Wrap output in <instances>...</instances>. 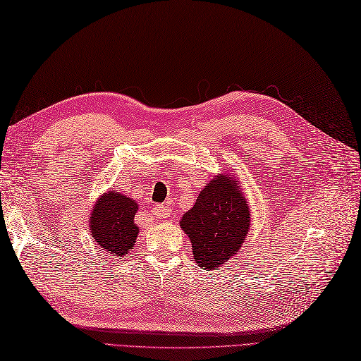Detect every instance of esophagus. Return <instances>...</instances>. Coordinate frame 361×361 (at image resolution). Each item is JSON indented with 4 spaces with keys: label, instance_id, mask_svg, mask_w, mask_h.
Returning <instances> with one entry per match:
<instances>
[{
    "label": "esophagus",
    "instance_id": "34e87169",
    "mask_svg": "<svg viewBox=\"0 0 361 361\" xmlns=\"http://www.w3.org/2000/svg\"><path fill=\"white\" fill-rule=\"evenodd\" d=\"M169 214H171V208L166 204H161V206L158 204L153 208V216H157V217H167Z\"/></svg>",
    "mask_w": 361,
    "mask_h": 361
}]
</instances>
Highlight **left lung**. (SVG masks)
Returning <instances> with one entry per match:
<instances>
[{
    "instance_id": "left-lung-1",
    "label": "left lung",
    "mask_w": 361,
    "mask_h": 361,
    "mask_svg": "<svg viewBox=\"0 0 361 361\" xmlns=\"http://www.w3.org/2000/svg\"><path fill=\"white\" fill-rule=\"evenodd\" d=\"M180 226L189 235L200 267L212 270L234 256L250 228V209L239 183L228 175L209 181Z\"/></svg>"
}]
</instances>
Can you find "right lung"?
I'll use <instances>...</instances> for the list:
<instances>
[{
  "instance_id": "1",
  "label": "right lung",
  "mask_w": 361,
  "mask_h": 361,
  "mask_svg": "<svg viewBox=\"0 0 361 361\" xmlns=\"http://www.w3.org/2000/svg\"><path fill=\"white\" fill-rule=\"evenodd\" d=\"M137 203L118 192H106L99 198L90 217L93 239L101 247L116 256H127L137 237L135 214Z\"/></svg>"
}]
</instances>
